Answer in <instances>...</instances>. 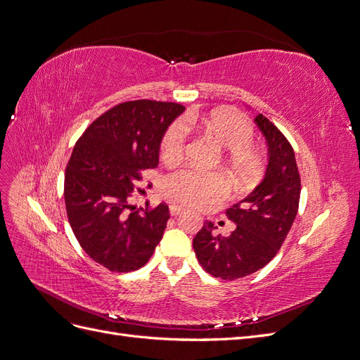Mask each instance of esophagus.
<instances>
[{"label": "esophagus", "instance_id": "1", "mask_svg": "<svg viewBox=\"0 0 360 360\" xmlns=\"http://www.w3.org/2000/svg\"><path fill=\"white\" fill-rule=\"evenodd\" d=\"M184 212V209L181 205H177V204H171L169 205V213H171V216H177V214H180V213H183Z\"/></svg>", "mask_w": 360, "mask_h": 360}]
</instances>
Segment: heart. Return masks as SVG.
<instances>
[{
    "label": "heart",
    "instance_id": "b5f03b06",
    "mask_svg": "<svg viewBox=\"0 0 360 360\" xmlns=\"http://www.w3.org/2000/svg\"><path fill=\"white\" fill-rule=\"evenodd\" d=\"M186 124L213 138L224 148V163L234 181L254 183L264 168L261 150L250 144L254 129L248 120L234 111H213L210 114H189ZM188 134L181 122L172 123L162 139V159L174 163L186 150ZM228 183L217 172L186 168L171 174L163 183V193L168 198L192 209H207L228 195Z\"/></svg>",
    "mask_w": 360,
    "mask_h": 360
}]
</instances>
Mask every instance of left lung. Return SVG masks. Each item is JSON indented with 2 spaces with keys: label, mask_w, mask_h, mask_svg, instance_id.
Masks as SVG:
<instances>
[{
  "label": "left lung",
  "mask_w": 360,
  "mask_h": 360,
  "mask_svg": "<svg viewBox=\"0 0 360 360\" xmlns=\"http://www.w3.org/2000/svg\"><path fill=\"white\" fill-rule=\"evenodd\" d=\"M255 123L269 147L264 179L245 200L226 210L236 224L230 236H214V225L204 226L193 238L202 269L214 278L233 281L263 269L278 254L296 219L300 176L294 150L281 130L263 114Z\"/></svg>",
  "instance_id": "8db88e82"
}]
</instances>
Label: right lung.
Masks as SVG:
<instances>
[{
    "mask_svg": "<svg viewBox=\"0 0 360 360\" xmlns=\"http://www.w3.org/2000/svg\"><path fill=\"white\" fill-rule=\"evenodd\" d=\"M184 111L174 102L120 103L86 127L64 176V201L81 248L111 271L138 270L153 255L169 219L167 204L135 210L141 172L159 163L162 138Z\"/></svg>",
    "mask_w": 360,
    "mask_h": 360,
    "instance_id": "obj_1",
    "label": "right lung"
}]
</instances>
